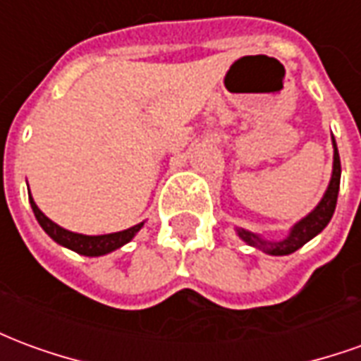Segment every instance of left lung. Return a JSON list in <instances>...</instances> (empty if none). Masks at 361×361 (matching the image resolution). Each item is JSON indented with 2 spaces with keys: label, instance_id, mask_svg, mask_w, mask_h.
Segmentation results:
<instances>
[{
  "label": "left lung",
  "instance_id": "left-lung-1",
  "mask_svg": "<svg viewBox=\"0 0 361 361\" xmlns=\"http://www.w3.org/2000/svg\"><path fill=\"white\" fill-rule=\"evenodd\" d=\"M338 188H341V157H338L336 141L333 137V173H331V181H329L321 201L315 204V209L310 214H305L302 220H298L294 226L290 228L286 238L276 240V242L265 240L263 235L253 234L245 228H235V234L240 235L247 245L255 247V250H261L267 255H276V257L279 255H290V253L300 250L302 245H305L310 240H313L315 235L321 234L326 224L331 222L334 207H336Z\"/></svg>",
  "mask_w": 361,
  "mask_h": 361
}]
</instances>
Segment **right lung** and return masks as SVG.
<instances>
[{"label": "right lung", "mask_w": 361, "mask_h": 361, "mask_svg": "<svg viewBox=\"0 0 361 361\" xmlns=\"http://www.w3.org/2000/svg\"><path fill=\"white\" fill-rule=\"evenodd\" d=\"M28 201H30V207H32V212H35L38 224L42 226V230L46 234L50 235L51 240L59 245H63L67 250L75 251L79 255H85V257H100V255H108L111 251L123 247L126 243H129L133 240L137 232L141 230L145 222H139L135 226L127 228V230H121V232H114V234H102V235H87V234H77V232H71V230H66L59 224H56L54 220H50L46 214H44L38 204L35 203L32 195H28Z\"/></svg>", "instance_id": "obj_1"}]
</instances>
